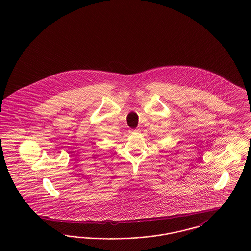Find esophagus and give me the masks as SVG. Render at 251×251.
I'll use <instances>...</instances> for the list:
<instances>
[{
	"mask_svg": "<svg viewBox=\"0 0 251 251\" xmlns=\"http://www.w3.org/2000/svg\"><path fill=\"white\" fill-rule=\"evenodd\" d=\"M130 132H131V133H138V132H139V129H132Z\"/></svg>",
	"mask_w": 251,
	"mask_h": 251,
	"instance_id": "1",
	"label": "esophagus"
}]
</instances>
